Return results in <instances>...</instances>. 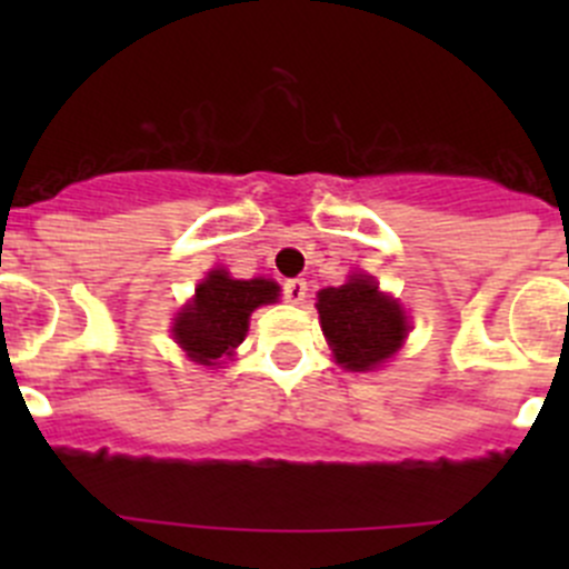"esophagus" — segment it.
<instances>
[{
	"instance_id": "obj_1",
	"label": "esophagus",
	"mask_w": 569,
	"mask_h": 569,
	"mask_svg": "<svg viewBox=\"0 0 569 569\" xmlns=\"http://www.w3.org/2000/svg\"><path fill=\"white\" fill-rule=\"evenodd\" d=\"M308 297V283L302 278H295V280H286L283 283V300L286 302H295V306H300V302H306Z\"/></svg>"
}]
</instances>
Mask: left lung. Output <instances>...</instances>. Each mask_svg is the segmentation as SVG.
I'll list each match as a JSON object with an SVG mask.
<instances>
[{
    "label": "left lung",
    "instance_id": "1",
    "mask_svg": "<svg viewBox=\"0 0 569 569\" xmlns=\"http://www.w3.org/2000/svg\"><path fill=\"white\" fill-rule=\"evenodd\" d=\"M317 308L332 355L349 371L377 369L407 336L405 311L369 274H352L338 289H321Z\"/></svg>",
    "mask_w": 569,
    "mask_h": 569
}]
</instances>
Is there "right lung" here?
I'll use <instances>...</instances> for the list:
<instances>
[{"mask_svg":"<svg viewBox=\"0 0 569 569\" xmlns=\"http://www.w3.org/2000/svg\"><path fill=\"white\" fill-rule=\"evenodd\" d=\"M278 291L280 286L272 280H233L226 269H214L194 289V300L178 313L176 341L194 363L217 366V358L242 343L250 313L278 300Z\"/></svg>","mask_w":569,"mask_h":569,"instance_id":"add662e5","label":"right lung"}]
</instances>
